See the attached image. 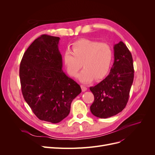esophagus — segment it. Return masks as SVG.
I'll return each mask as SVG.
<instances>
[{"mask_svg":"<svg viewBox=\"0 0 155 155\" xmlns=\"http://www.w3.org/2000/svg\"><path fill=\"white\" fill-rule=\"evenodd\" d=\"M81 88H82V92H85V91H86L87 90V88L85 86H84V85H81Z\"/></svg>","mask_w":155,"mask_h":155,"instance_id":"esophagus-1","label":"esophagus"}]
</instances>
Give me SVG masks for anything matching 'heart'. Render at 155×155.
<instances>
[{"instance_id":"obj_1","label":"heart","mask_w":155,"mask_h":155,"mask_svg":"<svg viewBox=\"0 0 155 155\" xmlns=\"http://www.w3.org/2000/svg\"><path fill=\"white\" fill-rule=\"evenodd\" d=\"M72 50L68 49L63 56L65 67L70 76L76 77L82 64L84 68L78 75L81 82L87 84L107 75L113 60V50L109 45L82 39L73 43Z\"/></svg>"}]
</instances>
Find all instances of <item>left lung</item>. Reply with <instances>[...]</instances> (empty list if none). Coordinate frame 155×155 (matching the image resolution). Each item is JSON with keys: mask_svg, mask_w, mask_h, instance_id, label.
<instances>
[{"mask_svg": "<svg viewBox=\"0 0 155 155\" xmlns=\"http://www.w3.org/2000/svg\"><path fill=\"white\" fill-rule=\"evenodd\" d=\"M114 61L109 74L90 87L94 96L91 111L99 118L114 116L125 108L134 80L133 57L126 45L120 41L114 46Z\"/></svg>", "mask_w": 155, "mask_h": 155, "instance_id": "1", "label": "left lung"}]
</instances>
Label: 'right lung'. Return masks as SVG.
Returning <instances> with one entry per match:
<instances>
[{"label": "right lung", "instance_id": "1", "mask_svg": "<svg viewBox=\"0 0 155 155\" xmlns=\"http://www.w3.org/2000/svg\"><path fill=\"white\" fill-rule=\"evenodd\" d=\"M60 38L43 35L24 53L19 77L24 100L41 120L58 123L68 116L80 86L62 70Z\"/></svg>", "mask_w": 155, "mask_h": 155}]
</instances>
